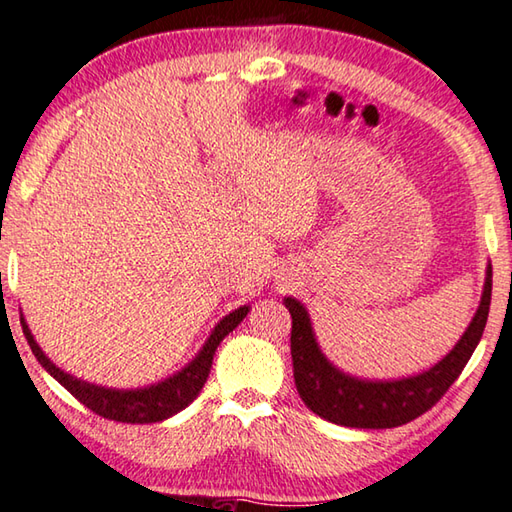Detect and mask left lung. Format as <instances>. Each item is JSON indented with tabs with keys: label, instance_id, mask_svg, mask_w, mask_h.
<instances>
[{
	"label": "left lung",
	"instance_id": "obj_1",
	"mask_svg": "<svg viewBox=\"0 0 512 512\" xmlns=\"http://www.w3.org/2000/svg\"><path fill=\"white\" fill-rule=\"evenodd\" d=\"M490 296L492 266L485 271L481 305L452 352L420 375L393 381L359 379L334 368L318 348L307 309L296 298H284L291 314L293 379L302 402L320 418L354 429H391L420 418L449 391L470 361L488 323Z\"/></svg>",
	"mask_w": 512,
	"mask_h": 512
}]
</instances>
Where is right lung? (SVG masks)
Instances as JSON below:
<instances>
[{
  "label": "right lung",
  "instance_id": "1",
  "mask_svg": "<svg viewBox=\"0 0 512 512\" xmlns=\"http://www.w3.org/2000/svg\"><path fill=\"white\" fill-rule=\"evenodd\" d=\"M248 307H239L232 314L225 316L219 325L214 327L210 339L205 341L203 350L196 354V359L185 366L176 375L153 384L149 388H137V391H115V388H103L97 384H88V381L76 379L67 375L60 368H56L54 361H49L45 352L40 350V345L33 341V334L29 325L22 318L24 336L31 345V352L36 354L40 366L45 368L51 377H54L60 386H65L76 400L88 406L101 418L115 420V422H128V424H149L167 420L178 411H183L185 406L192 404L198 393L203 391L207 377H210L214 352L219 348V343L235 329L241 320L246 318Z\"/></svg>",
  "mask_w": 512,
  "mask_h": 512
}]
</instances>
